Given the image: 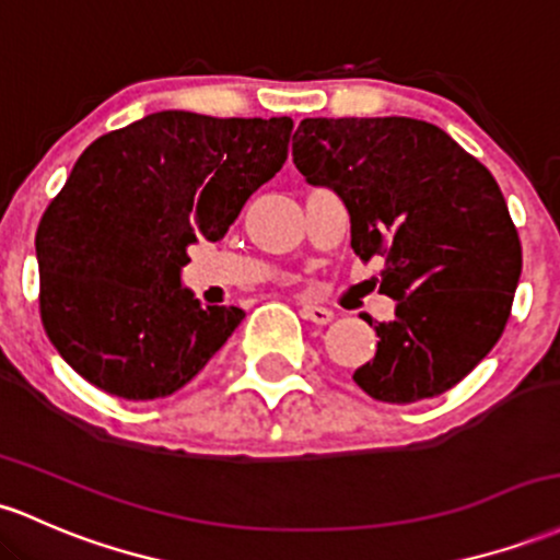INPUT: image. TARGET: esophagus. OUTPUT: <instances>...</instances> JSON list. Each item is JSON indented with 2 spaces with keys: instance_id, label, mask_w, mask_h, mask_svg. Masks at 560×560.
I'll return each instance as SVG.
<instances>
[{
  "instance_id": "obj_1",
  "label": "esophagus",
  "mask_w": 560,
  "mask_h": 560,
  "mask_svg": "<svg viewBox=\"0 0 560 560\" xmlns=\"http://www.w3.org/2000/svg\"><path fill=\"white\" fill-rule=\"evenodd\" d=\"M303 318L311 324H318V327H324V324H329L331 318H335V313L329 308H324V305H303Z\"/></svg>"
}]
</instances>
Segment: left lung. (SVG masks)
<instances>
[{
    "mask_svg": "<svg viewBox=\"0 0 560 560\" xmlns=\"http://www.w3.org/2000/svg\"><path fill=\"white\" fill-rule=\"evenodd\" d=\"M294 167L350 214V247L383 257L396 300L377 353L353 372L366 396L411 404L446 393L494 348L521 279V238L491 172L441 127L407 116L303 119Z\"/></svg>",
    "mask_w": 560,
    "mask_h": 560,
    "instance_id": "1",
    "label": "left lung"
}]
</instances>
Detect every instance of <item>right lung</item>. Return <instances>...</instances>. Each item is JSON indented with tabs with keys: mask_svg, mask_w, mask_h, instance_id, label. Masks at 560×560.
I'll return each mask as SVG.
<instances>
[{
	"mask_svg": "<svg viewBox=\"0 0 560 560\" xmlns=\"http://www.w3.org/2000/svg\"><path fill=\"white\" fill-rule=\"evenodd\" d=\"M292 127L159 110L84 149L36 229L42 324L73 372L153 401L205 370L244 311L180 284L186 249L225 236L287 162Z\"/></svg>",
	"mask_w": 560,
	"mask_h": 560,
	"instance_id": "add662e5",
	"label": "right lung"
}]
</instances>
